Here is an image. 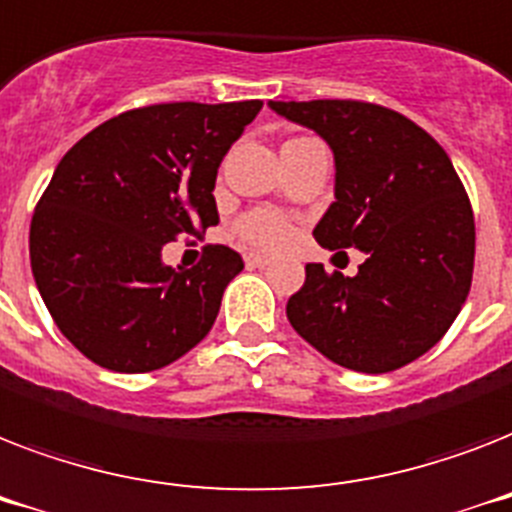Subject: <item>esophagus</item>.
Wrapping results in <instances>:
<instances>
[{
	"label": "esophagus",
	"instance_id": "obj_1",
	"mask_svg": "<svg viewBox=\"0 0 512 512\" xmlns=\"http://www.w3.org/2000/svg\"><path fill=\"white\" fill-rule=\"evenodd\" d=\"M245 264H248V267L264 269L272 264V259H269V256H261V253H248V256H245Z\"/></svg>",
	"mask_w": 512,
	"mask_h": 512
}]
</instances>
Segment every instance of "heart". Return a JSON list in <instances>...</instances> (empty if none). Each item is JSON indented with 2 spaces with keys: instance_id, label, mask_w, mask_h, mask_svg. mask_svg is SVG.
Instances as JSON below:
<instances>
[{
  "instance_id": "1",
  "label": "heart",
  "mask_w": 512,
  "mask_h": 512,
  "mask_svg": "<svg viewBox=\"0 0 512 512\" xmlns=\"http://www.w3.org/2000/svg\"><path fill=\"white\" fill-rule=\"evenodd\" d=\"M235 237L248 248H259V251H277L282 245L293 240V224L288 216L277 214V211H248L235 222Z\"/></svg>"
}]
</instances>
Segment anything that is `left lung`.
<instances>
[{
  "label": "left lung",
  "instance_id": "obj_1",
  "mask_svg": "<svg viewBox=\"0 0 512 512\" xmlns=\"http://www.w3.org/2000/svg\"><path fill=\"white\" fill-rule=\"evenodd\" d=\"M335 155L322 248L367 253L354 277L306 264L288 320L330 362L391 372L436 346L468 298L476 224L444 147L402 113L362 100L269 102Z\"/></svg>",
  "mask_w": 512,
  "mask_h": 512
}]
</instances>
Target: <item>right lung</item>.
Listing matches in <instances>:
<instances>
[{
  "label": "right lung",
  "instance_id": "add662e5",
  "mask_svg": "<svg viewBox=\"0 0 512 512\" xmlns=\"http://www.w3.org/2000/svg\"><path fill=\"white\" fill-rule=\"evenodd\" d=\"M261 100L126 110L57 163L31 219V269L60 333L94 365L150 372L214 327L240 253L206 245L174 272L161 248L219 224V163Z\"/></svg>",
  "mask_w": 512,
  "mask_h": 512
}]
</instances>
